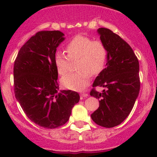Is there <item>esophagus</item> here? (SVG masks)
<instances>
[{
  "instance_id": "obj_1",
  "label": "esophagus",
  "mask_w": 157,
  "mask_h": 157,
  "mask_svg": "<svg viewBox=\"0 0 157 157\" xmlns=\"http://www.w3.org/2000/svg\"><path fill=\"white\" fill-rule=\"evenodd\" d=\"M80 96H81V98H86V97H88V94H86V93H81Z\"/></svg>"
}]
</instances>
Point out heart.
<instances>
[{
    "mask_svg": "<svg viewBox=\"0 0 157 157\" xmlns=\"http://www.w3.org/2000/svg\"><path fill=\"white\" fill-rule=\"evenodd\" d=\"M67 56L57 52L54 56V63L58 74L64 75L70 68L71 61L78 60V71L69 73L62 78L61 82L71 90H83L88 86L91 75H98L103 70L108 60L109 51L101 40H93L88 36L78 35L66 45Z\"/></svg>",
    "mask_w": 157,
    "mask_h": 157,
    "instance_id": "b5f03b06",
    "label": "heart"
}]
</instances>
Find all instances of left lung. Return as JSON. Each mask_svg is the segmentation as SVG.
<instances>
[{"label":"left lung","instance_id":"1","mask_svg":"<svg viewBox=\"0 0 157 157\" xmlns=\"http://www.w3.org/2000/svg\"><path fill=\"white\" fill-rule=\"evenodd\" d=\"M106 45L109 56L105 68L93 83L90 95L100 99L99 108L91 114L93 121L101 127L118 126L129 116L140 91L139 62L128 43L109 29L98 30ZM97 86L106 89L102 93Z\"/></svg>","mask_w":157,"mask_h":157}]
</instances>
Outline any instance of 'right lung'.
<instances>
[{"label": "right lung", "mask_w": 157, "mask_h": 157, "mask_svg": "<svg viewBox=\"0 0 157 157\" xmlns=\"http://www.w3.org/2000/svg\"><path fill=\"white\" fill-rule=\"evenodd\" d=\"M59 30L37 32L19 49L14 63V92L27 117L45 128L61 127L68 121L79 101L75 91L58 93V72L54 56L64 40Z\"/></svg>", "instance_id": "add662e5"}]
</instances>
